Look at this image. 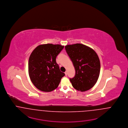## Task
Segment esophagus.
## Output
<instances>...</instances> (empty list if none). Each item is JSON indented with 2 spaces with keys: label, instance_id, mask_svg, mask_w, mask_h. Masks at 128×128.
Listing matches in <instances>:
<instances>
[{
  "label": "esophagus",
  "instance_id": "obj_1",
  "mask_svg": "<svg viewBox=\"0 0 128 128\" xmlns=\"http://www.w3.org/2000/svg\"><path fill=\"white\" fill-rule=\"evenodd\" d=\"M65 74H66V76L67 75V71H66V72H65Z\"/></svg>",
  "mask_w": 128,
  "mask_h": 128
}]
</instances>
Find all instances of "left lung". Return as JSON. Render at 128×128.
<instances>
[{"label":"left lung","mask_w":128,"mask_h":128,"mask_svg":"<svg viewBox=\"0 0 128 128\" xmlns=\"http://www.w3.org/2000/svg\"><path fill=\"white\" fill-rule=\"evenodd\" d=\"M67 54L76 70L74 78H70L74 88L81 92L91 89L100 76V59L94 50L85 45L76 44L65 46Z\"/></svg>","instance_id":"left-lung-1"}]
</instances>
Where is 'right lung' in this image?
Listing matches in <instances>:
<instances>
[{
  "mask_svg": "<svg viewBox=\"0 0 128 128\" xmlns=\"http://www.w3.org/2000/svg\"><path fill=\"white\" fill-rule=\"evenodd\" d=\"M64 48L60 44L40 45L32 52L28 60V74L40 90L50 92L56 89L65 76L56 62L57 56Z\"/></svg>",
  "mask_w": 128,
  "mask_h": 128,
  "instance_id": "right-lung-1",
  "label": "right lung"
}]
</instances>
